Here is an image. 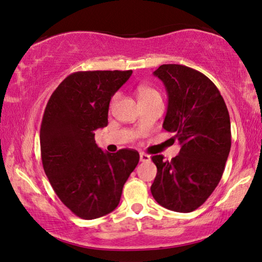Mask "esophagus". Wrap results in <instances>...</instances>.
Segmentation results:
<instances>
[{
  "mask_svg": "<svg viewBox=\"0 0 262 262\" xmlns=\"http://www.w3.org/2000/svg\"><path fill=\"white\" fill-rule=\"evenodd\" d=\"M140 160H141V162H148V161H150V156H149L146 152H140Z\"/></svg>",
  "mask_w": 262,
  "mask_h": 262,
  "instance_id": "esophagus-1",
  "label": "esophagus"
}]
</instances>
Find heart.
I'll list each match as a JSON object with an SVG mask.
<instances>
[{
    "mask_svg": "<svg viewBox=\"0 0 262 262\" xmlns=\"http://www.w3.org/2000/svg\"><path fill=\"white\" fill-rule=\"evenodd\" d=\"M138 95H139L140 102L151 100V99L161 98L159 91L155 90L151 86H148V85H139L138 86ZM118 98H119L118 94H115L114 97L112 98L111 107H113L115 105V102H116V100H118Z\"/></svg>",
    "mask_w": 262,
    "mask_h": 262,
    "instance_id": "1",
    "label": "heart"
}]
</instances>
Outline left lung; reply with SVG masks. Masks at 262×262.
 I'll return each mask as SVG.
<instances>
[{"label": "left lung", "mask_w": 262, "mask_h": 262, "mask_svg": "<svg viewBox=\"0 0 262 262\" xmlns=\"http://www.w3.org/2000/svg\"><path fill=\"white\" fill-rule=\"evenodd\" d=\"M154 74L168 93L163 128L182 148L171 161L151 157L157 173L150 191L161 206L188 213L205 203L223 176L231 149L230 115L219 90L197 70L164 64Z\"/></svg>", "instance_id": "left-lung-1"}]
</instances>
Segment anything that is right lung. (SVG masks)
<instances>
[{
    "label": "right lung",
    "mask_w": 262,
    "mask_h": 262,
    "mask_svg": "<svg viewBox=\"0 0 262 262\" xmlns=\"http://www.w3.org/2000/svg\"><path fill=\"white\" fill-rule=\"evenodd\" d=\"M133 71H79L50 97L40 124V155L50 184L63 204L82 219L119 205L122 188L139 163L134 149L103 152L95 130L108 123L110 101Z\"/></svg>",
    "instance_id": "obj_1"
}]
</instances>
